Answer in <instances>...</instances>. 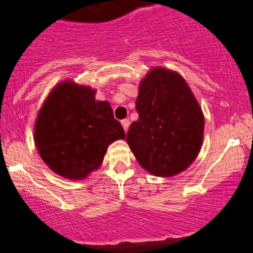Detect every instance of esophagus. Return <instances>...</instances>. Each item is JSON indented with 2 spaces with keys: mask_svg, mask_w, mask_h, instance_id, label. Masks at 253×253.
<instances>
[{
  "mask_svg": "<svg viewBox=\"0 0 253 253\" xmlns=\"http://www.w3.org/2000/svg\"><path fill=\"white\" fill-rule=\"evenodd\" d=\"M122 126L124 127V131H127V129H129V126H130V121L129 119H124V121H122Z\"/></svg>",
  "mask_w": 253,
  "mask_h": 253,
  "instance_id": "1",
  "label": "esophagus"
}]
</instances>
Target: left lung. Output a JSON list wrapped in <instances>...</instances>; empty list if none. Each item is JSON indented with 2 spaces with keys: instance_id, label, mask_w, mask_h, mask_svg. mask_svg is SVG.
Segmentation results:
<instances>
[{
  "instance_id": "obj_1",
  "label": "left lung",
  "mask_w": 253,
  "mask_h": 253,
  "mask_svg": "<svg viewBox=\"0 0 253 253\" xmlns=\"http://www.w3.org/2000/svg\"><path fill=\"white\" fill-rule=\"evenodd\" d=\"M135 108L139 119L130 126L126 142L140 166L157 177L189 167L201 151L204 116L183 77L151 69L140 82Z\"/></svg>"
}]
</instances>
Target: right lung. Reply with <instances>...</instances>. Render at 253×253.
<instances>
[{"label":"right lung","mask_w":253,"mask_h":253,"mask_svg":"<svg viewBox=\"0 0 253 253\" xmlns=\"http://www.w3.org/2000/svg\"><path fill=\"white\" fill-rule=\"evenodd\" d=\"M96 89L60 82L42 103L34 126V142L50 169L67 179H82L102 165L107 147L126 137L107 101Z\"/></svg>","instance_id":"right-lung-1"}]
</instances>
